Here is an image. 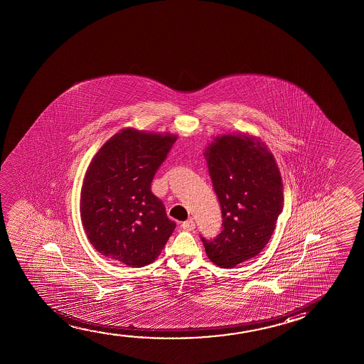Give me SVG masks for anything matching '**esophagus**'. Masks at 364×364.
Wrapping results in <instances>:
<instances>
[{"label":"esophagus","instance_id":"34e87169","mask_svg":"<svg viewBox=\"0 0 364 364\" xmlns=\"http://www.w3.org/2000/svg\"><path fill=\"white\" fill-rule=\"evenodd\" d=\"M180 227L183 228L186 232H191V230L196 228V223H194L193 219H189V220H186V222L181 223Z\"/></svg>","mask_w":364,"mask_h":364}]
</instances>
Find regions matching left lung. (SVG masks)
Returning <instances> with one entry per match:
<instances>
[{
	"instance_id": "1",
	"label": "left lung",
	"mask_w": 364,
	"mask_h": 364,
	"mask_svg": "<svg viewBox=\"0 0 364 364\" xmlns=\"http://www.w3.org/2000/svg\"><path fill=\"white\" fill-rule=\"evenodd\" d=\"M204 156L222 208L223 230L201 242L213 263L234 268L258 255L274 232L284 201L279 168L265 142L247 132L214 137Z\"/></svg>"
}]
</instances>
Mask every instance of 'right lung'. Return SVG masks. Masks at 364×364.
I'll list each match as a JSON object with an SVG mask.
<instances>
[{
  "mask_svg": "<svg viewBox=\"0 0 364 364\" xmlns=\"http://www.w3.org/2000/svg\"><path fill=\"white\" fill-rule=\"evenodd\" d=\"M178 135L122 129L101 146L85 174L80 215L92 247L140 268L158 258L175 224L151 181Z\"/></svg>",
  "mask_w": 364,
  "mask_h": 364,
  "instance_id": "add662e5",
  "label": "right lung"
}]
</instances>
